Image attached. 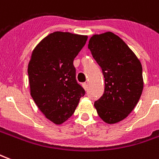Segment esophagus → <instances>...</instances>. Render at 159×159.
Returning a JSON list of instances; mask_svg holds the SVG:
<instances>
[{
	"label": "esophagus",
	"instance_id": "obj_1",
	"mask_svg": "<svg viewBox=\"0 0 159 159\" xmlns=\"http://www.w3.org/2000/svg\"><path fill=\"white\" fill-rule=\"evenodd\" d=\"M83 89H84L87 90V89H88V83H83Z\"/></svg>",
	"mask_w": 159,
	"mask_h": 159
}]
</instances>
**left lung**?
Returning a JSON list of instances; mask_svg holds the SVG:
<instances>
[{"label": "left lung", "instance_id": "1", "mask_svg": "<svg viewBox=\"0 0 159 159\" xmlns=\"http://www.w3.org/2000/svg\"><path fill=\"white\" fill-rule=\"evenodd\" d=\"M89 49L102 70L105 91L94 102L104 122L112 124L126 118L143 90L142 66L132 50L112 32L93 35Z\"/></svg>", "mask_w": 159, "mask_h": 159}]
</instances>
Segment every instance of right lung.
<instances>
[{"instance_id": "add662e5", "label": "right lung", "mask_w": 159, "mask_h": 159, "mask_svg": "<svg viewBox=\"0 0 159 159\" xmlns=\"http://www.w3.org/2000/svg\"><path fill=\"white\" fill-rule=\"evenodd\" d=\"M87 36L51 33L33 50L28 66L30 95L40 111L55 124L72 116L85 90L76 79L74 59Z\"/></svg>"}]
</instances>
